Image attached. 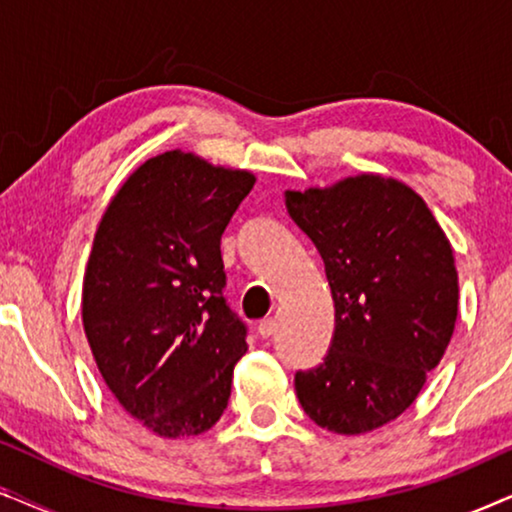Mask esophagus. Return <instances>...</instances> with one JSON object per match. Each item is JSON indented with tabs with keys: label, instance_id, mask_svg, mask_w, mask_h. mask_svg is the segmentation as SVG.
<instances>
[{
	"label": "esophagus",
	"instance_id": "1",
	"mask_svg": "<svg viewBox=\"0 0 512 512\" xmlns=\"http://www.w3.org/2000/svg\"><path fill=\"white\" fill-rule=\"evenodd\" d=\"M275 331H277V321L275 319H263L261 324H258V335H261V338H272V335H275Z\"/></svg>",
	"mask_w": 512,
	"mask_h": 512
}]
</instances>
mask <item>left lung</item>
I'll return each instance as SVG.
<instances>
[{
	"mask_svg": "<svg viewBox=\"0 0 512 512\" xmlns=\"http://www.w3.org/2000/svg\"><path fill=\"white\" fill-rule=\"evenodd\" d=\"M286 209L324 258L335 303L331 347L296 373L298 401L321 429H380L410 408L452 338L450 242L412 188L377 174L286 191Z\"/></svg>",
	"mask_w": 512,
	"mask_h": 512,
	"instance_id": "left-lung-1",
	"label": "left lung"
}]
</instances>
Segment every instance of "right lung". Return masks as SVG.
I'll return each instance as SVG.
<instances>
[{
    "label": "right lung",
    "mask_w": 512,
    "mask_h": 512,
    "mask_svg": "<svg viewBox=\"0 0 512 512\" xmlns=\"http://www.w3.org/2000/svg\"><path fill=\"white\" fill-rule=\"evenodd\" d=\"M254 174L193 153L146 160L109 202L83 277V328L118 403L163 438L219 422L247 324L223 298L221 235Z\"/></svg>",
    "instance_id": "add662e5"
}]
</instances>
